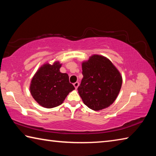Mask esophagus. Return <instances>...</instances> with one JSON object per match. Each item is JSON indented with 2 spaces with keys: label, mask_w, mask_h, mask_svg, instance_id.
Here are the masks:
<instances>
[{
  "label": "esophagus",
  "mask_w": 156,
  "mask_h": 156,
  "mask_svg": "<svg viewBox=\"0 0 156 156\" xmlns=\"http://www.w3.org/2000/svg\"><path fill=\"white\" fill-rule=\"evenodd\" d=\"M73 86L75 87L76 89H77L78 87V86H79V83H78V82H76L75 83H73Z\"/></svg>",
  "instance_id": "34e87169"
}]
</instances>
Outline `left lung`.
<instances>
[{
    "mask_svg": "<svg viewBox=\"0 0 156 156\" xmlns=\"http://www.w3.org/2000/svg\"><path fill=\"white\" fill-rule=\"evenodd\" d=\"M83 78L78 94L84 104L94 111L109 107L120 91L122 78L109 59L94 54L82 62Z\"/></svg>",
    "mask_w": 156,
    "mask_h": 156,
    "instance_id": "1",
    "label": "left lung"
}]
</instances>
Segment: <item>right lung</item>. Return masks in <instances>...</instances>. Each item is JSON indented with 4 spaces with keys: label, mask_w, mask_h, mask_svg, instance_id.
Wrapping results in <instances>:
<instances>
[{
    "label": "right lung",
    "mask_w": 156,
    "mask_h": 156,
    "mask_svg": "<svg viewBox=\"0 0 156 156\" xmlns=\"http://www.w3.org/2000/svg\"><path fill=\"white\" fill-rule=\"evenodd\" d=\"M62 64L44 63L31 79L30 90L34 99L44 108L51 109L61 105L69 93L75 87L66 73L60 72Z\"/></svg>",
    "instance_id": "add662e5"
}]
</instances>
